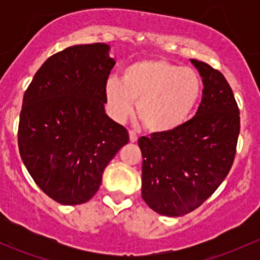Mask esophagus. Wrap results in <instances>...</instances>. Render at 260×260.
Segmentation results:
<instances>
[{
    "mask_svg": "<svg viewBox=\"0 0 260 260\" xmlns=\"http://www.w3.org/2000/svg\"><path fill=\"white\" fill-rule=\"evenodd\" d=\"M129 140H131V142H137L138 136L135 131H129Z\"/></svg>",
    "mask_w": 260,
    "mask_h": 260,
    "instance_id": "obj_1",
    "label": "esophagus"
}]
</instances>
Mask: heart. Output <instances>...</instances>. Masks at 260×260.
Returning a JSON list of instances; mask_svg holds the SVG:
<instances>
[{
	"label": "heart",
	"mask_w": 260,
	"mask_h": 260,
	"mask_svg": "<svg viewBox=\"0 0 260 260\" xmlns=\"http://www.w3.org/2000/svg\"><path fill=\"white\" fill-rule=\"evenodd\" d=\"M106 99L111 114L124 120L133 111L152 133H169L182 127L195 111L203 81L191 68L166 59L140 60L123 70L122 81L109 79Z\"/></svg>",
	"instance_id": "heart-1"
}]
</instances>
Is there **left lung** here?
<instances>
[{
    "mask_svg": "<svg viewBox=\"0 0 260 260\" xmlns=\"http://www.w3.org/2000/svg\"><path fill=\"white\" fill-rule=\"evenodd\" d=\"M203 78V99L179 129L141 137L142 199L153 211L182 216L198 209L229 174L240 131L239 108L219 70L191 59Z\"/></svg>",
    "mask_w": 260,
    "mask_h": 260,
    "instance_id": "8db88e82",
    "label": "left lung"
}]
</instances>
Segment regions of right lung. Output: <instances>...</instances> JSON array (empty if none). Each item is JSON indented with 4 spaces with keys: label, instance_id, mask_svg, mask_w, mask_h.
<instances>
[{
    "label": "right lung",
    "instance_id": "obj_1",
    "mask_svg": "<svg viewBox=\"0 0 260 260\" xmlns=\"http://www.w3.org/2000/svg\"><path fill=\"white\" fill-rule=\"evenodd\" d=\"M109 45H75L50 56L23 94L18 149L36 185L56 203L78 205L98 191L104 169L129 141L104 111L115 61Z\"/></svg>",
    "mask_w": 260,
    "mask_h": 260
}]
</instances>
